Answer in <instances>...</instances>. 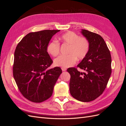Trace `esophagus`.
I'll use <instances>...</instances> for the list:
<instances>
[{"mask_svg":"<svg viewBox=\"0 0 126 126\" xmlns=\"http://www.w3.org/2000/svg\"><path fill=\"white\" fill-rule=\"evenodd\" d=\"M62 70H63V71H65L67 70V68L62 67Z\"/></svg>","mask_w":126,"mask_h":126,"instance_id":"obj_1","label":"esophagus"}]
</instances>
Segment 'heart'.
I'll return each mask as SVG.
<instances>
[{"label": "heart", "instance_id": "b5f03b06", "mask_svg": "<svg viewBox=\"0 0 126 126\" xmlns=\"http://www.w3.org/2000/svg\"><path fill=\"white\" fill-rule=\"evenodd\" d=\"M59 40L63 44L69 45L67 55H61L54 60L55 66L63 68L72 66L77 59L85 58L89 52V42L85 37H80L74 32H69L59 37ZM47 50L49 54L55 57L59 54L60 44L57 40H52L47 46Z\"/></svg>", "mask_w": 126, "mask_h": 126}]
</instances>
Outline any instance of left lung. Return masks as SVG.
Instances as JSON below:
<instances>
[{
	"instance_id": "8db88e82",
	"label": "left lung",
	"mask_w": 126,
	"mask_h": 126,
	"mask_svg": "<svg viewBox=\"0 0 126 126\" xmlns=\"http://www.w3.org/2000/svg\"><path fill=\"white\" fill-rule=\"evenodd\" d=\"M81 33L88 40V53L77 68H69V90L71 96L82 102L94 100L104 92L111 74V57L104 39L97 33L82 29Z\"/></svg>"
}]
</instances>
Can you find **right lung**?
Here are the masks:
<instances>
[{
    "label": "right lung",
    "mask_w": 126,
    "mask_h": 126,
    "mask_svg": "<svg viewBox=\"0 0 126 126\" xmlns=\"http://www.w3.org/2000/svg\"><path fill=\"white\" fill-rule=\"evenodd\" d=\"M60 30H44L30 32L15 49L13 76L21 94L33 102L50 98L59 76L60 67L49 69L52 60L47 50L52 37Z\"/></svg>",
    "instance_id": "obj_1"
}]
</instances>
